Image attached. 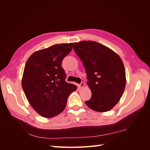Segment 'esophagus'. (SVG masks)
I'll return each mask as SVG.
<instances>
[{
	"label": "esophagus",
	"instance_id": "esophagus-1",
	"mask_svg": "<svg viewBox=\"0 0 150 150\" xmlns=\"http://www.w3.org/2000/svg\"><path fill=\"white\" fill-rule=\"evenodd\" d=\"M84 85H85V83H84V82H81L79 86L80 88H83L84 87Z\"/></svg>",
	"mask_w": 150,
	"mask_h": 150
}]
</instances>
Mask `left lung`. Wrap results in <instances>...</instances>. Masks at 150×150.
I'll return each instance as SVG.
<instances>
[{
	"label": "left lung",
	"instance_id": "1",
	"mask_svg": "<svg viewBox=\"0 0 150 150\" xmlns=\"http://www.w3.org/2000/svg\"><path fill=\"white\" fill-rule=\"evenodd\" d=\"M74 51L83 62L91 98L85 103L98 112L111 110L118 103L126 86V72L116 53L95 41L74 43Z\"/></svg>",
	"mask_w": 150,
	"mask_h": 150
}]
</instances>
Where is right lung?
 I'll list each match as a JSON object with an SVG mask.
<instances>
[{
  "instance_id": "1",
  "label": "right lung",
  "mask_w": 150,
  "mask_h": 150,
  "mask_svg": "<svg viewBox=\"0 0 150 150\" xmlns=\"http://www.w3.org/2000/svg\"><path fill=\"white\" fill-rule=\"evenodd\" d=\"M73 43L55 44L36 51L25 65L22 86L29 103L39 115L52 117L64 110L67 98L77 86L65 81L62 61Z\"/></svg>"
}]
</instances>
